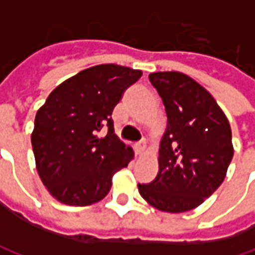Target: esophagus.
I'll return each mask as SVG.
<instances>
[{"instance_id":"obj_1","label":"esophagus","mask_w":255,"mask_h":255,"mask_svg":"<svg viewBox=\"0 0 255 255\" xmlns=\"http://www.w3.org/2000/svg\"><path fill=\"white\" fill-rule=\"evenodd\" d=\"M144 151V142H140V143L135 144V153L138 155L143 154Z\"/></svg>"}]
</instances>
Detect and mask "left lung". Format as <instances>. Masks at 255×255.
I'll return each mask as SVG.
<instances>
[{
	"label": "left lung",
	"mask_w": 255,
	"mask_h": 255,
	"mask_svg": "<svg viewBox=\"0 0 255 255\" xmlns=\"http://www.w3.org/2000/svg\"><path fill=\"white\" fill-rule=\"evenodd\" d=\"M150 83L165 106L160 169L138 184L143 199L162 212L197 208L223 183L234 157L230 123L212 95L180 72H154Z\"/></svg>",
	"instance_id": "obj_1"
}]
</instances>
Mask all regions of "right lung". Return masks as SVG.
<instances>
[{
    "label": "right lung",
    "mask_w": 255,
    "mask_h": 255,
    "mask_svg": "<svg viewBox=\"0 0 255 255\" xmlns=\"http://www.w3.org/2000/svg\"><path fill=\"white\" fill-rule=\"evenodd\" d=\"M140 76L142 71L116 64L87 68L53 90L36 112V169L60 202L87 206L104 199L112 176L132 160V149L115 135L112 112ZM104 127L108 133L98 138Z\"/></svg>",
    "instance_id": "add662e5"
}]
</instances>
